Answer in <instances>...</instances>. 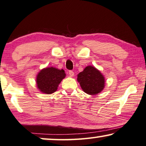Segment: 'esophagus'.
<instances>
[{
  "instance_id": "obj_1",
  "label": "esophagus",
  "mask_w": 146,
  "mask_h": 146,
  "mask_svg": "<svg viewBox=\"0 0 146 146\" xmlns=\"http://www.w3.org/2000/svg\"><path fill=\"white\" fill-rule=\"evenodd\" d=\"M68 74H69V75H70L71 77H73L74 76V72L73 71H72V70H70L68 72Z\"/></svg>"
}]
</instances>
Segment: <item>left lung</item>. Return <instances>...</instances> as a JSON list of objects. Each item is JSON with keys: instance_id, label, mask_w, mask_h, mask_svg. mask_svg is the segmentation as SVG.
<instances>
[{"instance_id": "1", "label": "left lung", "mask_w": 146, "mask_h": 146, "mask_svg": "<svg viewBox=\"0 0 146 146\" xmlns=\"http://www.w3.org/2000/svg\"><path fill=\"white\" fill-rule=\"evenodd\" d=\"M77 81L82 90L90 95L100 93L105 87V78L95 66H87L78 74Z\"/></svg>"}]
</instances>
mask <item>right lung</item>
Segmentation results:
<instances>
[{"label":"right lung","instance_id":"1","mask_svg":"<svg viewBox=\"0 0 146 146\" xmlns=\"http://www.w3.org/2000/svg\"><path fill=\"white\" fill-rule=\"evenodd\" d=\"M66 77L64 70L55 67H46L42 69L36 76V83L38 90L42 93L52 94L57 90L61 81Z\"/></svg>","mask_w":146,"mask_h":146}]
</instances>
